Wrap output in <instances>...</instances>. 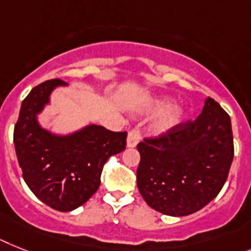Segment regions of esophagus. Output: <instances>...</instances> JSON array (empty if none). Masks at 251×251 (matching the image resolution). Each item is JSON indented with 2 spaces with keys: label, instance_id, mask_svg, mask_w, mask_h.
<instances>
[{
  "label": "esophagus",
  "instance_id": "esophagus-1",
  "mask_svg": "<svg viewBox=\"0 0 251 251\" xmlns=\"http://www.w3.org/2000/svg\"><path fill=\"white\" fill-rule=\"evenodd\" d=\"M141 138V130L138 128H133L132 130H129L127 138V146L128 148H134L136 145L138 144V141Z\"/></svg>",
  "mask_w": 251,
  "mask_h": 251
}]
</instances>
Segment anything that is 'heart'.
I'll return each mask as SVG.
<instances>
[{
	"label": "heart",
	"instance_id": "1",
	"mask_svg": "<svg viewBox=\"0 0 251 251\" xmlns=\"http://www.w3.org/2000/svg\"><path fill=\"white\" fill-rule=\"evenodd\" d=\"M171 106L172 101L169 99L161 97V99H156V100L151 101V103L149 105V111H151V113H160V111L169 109ZM182 118H183V113H182L181 109L173 107L168 113H165L160 118V121L155 124V130L156 132H167V130H171L177 124L181 123Z\"/></svg>",
	"mask_w": 251,
	"mask_h": 251
}]
</instances>
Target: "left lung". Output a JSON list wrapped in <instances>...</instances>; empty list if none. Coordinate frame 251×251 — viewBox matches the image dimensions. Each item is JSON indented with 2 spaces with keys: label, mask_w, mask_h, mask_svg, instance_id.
I'll return each mask as SVG.
<instances>
[{
  "label": "left lung",
  "mask_w": 251,
  "mask_h": 251,
  "mask_svg": "<svg viewBox=\"0 0 251 251\" xmlns=\"http://www.w3.org/2000/svg\"><path fill=\"white\" fill-rule=\"evenodd\" d=\"M137 150V186L149 206L172 217L192 214L227 181L233 159L231 118L208 97L195 121L144 138Z\"/></svg>",
  "instance_id": "8db88e82"
}]
</instances>
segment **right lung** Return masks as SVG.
<instances>
[{"mask_svg":"<svg viewBox=\"0 0 251 251\" xmlns=\"http://www.w3.org/2000/svg\"><path fill=\"white\" fill-rule=\"evenodd\" d=\"M61 79L38 84L23 100L14 128V144L23 178L42 202L59 212H70L99 190L102 168L111 155L127 145V132H113L90 124L68 136L43 129L37 115L50 102Z\"/></svg>","mask_w":251,"mask_h":251,"instance_id":"add662e5","label":"right lung"}]
</instances>
